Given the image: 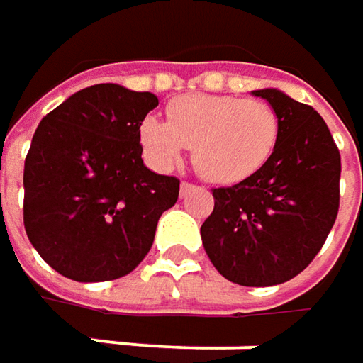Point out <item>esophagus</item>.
Returning <instances> with one entry per match:
<instances>
[{
	"mask_svg": "<svg viewBox=\"0 0 363 363\" xmlns=\"http://www.w3.org/2000/svg\"><path fill=\"white\" fill-rule=\"evenodd\" d=\"M196 186L194 184H188V182H182V196H186L188 191H194Z\"/></svg>",
	"mask_w": 363,
	"mask_h": 363,
	"instance_id": "1",
	"label": "esophagus"
}]
</instances>
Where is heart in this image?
Listing matches in <instances>:
<instances>
[{"mask_svg": "<svg viewBox=\"0 0 363 363\" xmlns=\"http://www.w3.org/2000/svg\"><path fill=\"white\" fill-rule=\"evenodd\" d=\"M167 121L147 117L141 143L161 169L174 167L194 147V165L216 184L242 182L271 160L281 121L264 101L188 94L167 106Z\"/></svg>", "mask_w": 363, "mask_h": 363, "instance_id": "obj_1", "label": "heart"}]
</instances>
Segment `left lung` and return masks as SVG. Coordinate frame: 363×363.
Here are the masks:
<instances>
[{
	"label": "left lung",
	"instance_id": "1",
	"mask_svg": "<svg viewBox=\"0 0 363 363\" xmlns=\"http://www.w3.org/2000/svg\"><path fill=\"white\" fill-rule=\"evenodd\" d=\"M281 121L274 153L257 174L212 189L202 242L216 271L242 286L281 285L309 267L340 210L342 157L325 121L277 89L255 91Z\"/></svg>",
	"mask_w": 363,
	"mask_h": 363
}]
</instances>
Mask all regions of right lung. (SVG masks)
Instances as JSON below:
<instances>
[{
	"instance_id": "obj_1",
	"label": "right lung",
	"mask_w": 363,
	"mask_h": 363,
	"mask_svg": "<svg viewBox=\"0 0 363 363\" xmlns=\"http://www.w3.org/2000/svg\"><path fill=\"white\" fill-rule=\"evenodd\" d=\"M151 92L94 84L40 121L23 165V226L38 255L78 283L121 279L145 258L179 179L141 160Z\"/></svg>"
}]
</instances>
